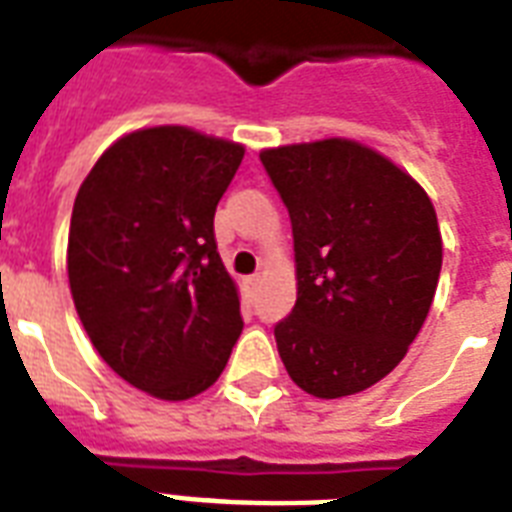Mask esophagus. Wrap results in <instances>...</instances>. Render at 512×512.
I'll list each match as a JSON object with an SVG mask.
<instances>
[{
  "mask_svg": "<svg viewBox=\"0 0 512 512\" xmlns=\"http://www.w3.org/2000/svg\"><path fill=\"white\" fill-rule=\"evenodd\" d=\"M257 284H260V276H247V279H244V287H247L249 292H255Z\"/></svg>",
  "mask_w": 512,
  "mask_h": 512,
  "instance_id": "1",
  "label": "esophagus"
}]
</instances>
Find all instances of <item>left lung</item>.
I'll return each instance as SVG.
<instances>
[{
  "instance_id": "1",
  "label": "left lung",
  "mask_w": 512,
  "mask_h": 512,
  "mask_svg": "<svg viewBox=\"0 0 512 512\" xmlns=\"http://www.w3.org/2000/svg\"><path fill=\"white\" fill-rule=\"evenodd\" d=\"M295 236L297 300L273 335L297 388L361 393L398 366L428 319L441 231L412 175L356 140L265 148Z\"/></svg>"
}]
</instances>
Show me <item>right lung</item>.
<instances>
[{
    "mask_svg": "<svg viewBox=\"0 0 512 512\" xmlns=\"http://www.w3.org/2000/svg\"><path fill=\"white\" fill-rule=\"evenodd\" d=\"M241 159L231 140L146 127L106 148L76 193L68 284L84 332L122 380L164 401L207 390L244 327L215 244Z\"/></svg>",
    "mask_w": 512,
    "mask_h": 512,
    "instance_id": "obj_1",
    "label": "right lung"
}]
</instances>
